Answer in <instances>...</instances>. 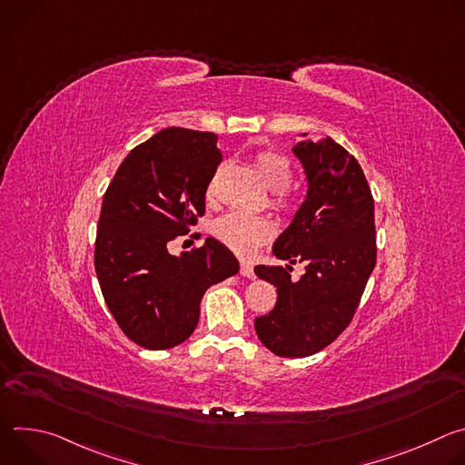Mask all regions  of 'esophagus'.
<instances>
[{
	"instance_id": "34e87169",
	"label": "esophagus",
	"mask_w": 465,
	"mask_h": 465,
	"mask_svg": "<svg viewBox=\"0 0 465 465\" xmlns=\"http://www.w3.org/2000/svg\"><path fill=\"white\" fill-rule=\"evenodd\" d=\"M241 274H242V276H246V278H252V276H253V267H252V262H248V261H241Z\"/></svg>"
}]
</instances>
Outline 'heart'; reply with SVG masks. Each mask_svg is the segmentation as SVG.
I'll use <instances>...</instances> for the list:
<instances>
[{
	"label": "heart",
	"mask_w": 465,
	"mask_h": 465,
	"mask_svg": "<svg viewBox=\"0 0 465 465\" xmlns=\"http://www.w3.org/2000/svg\"><path fill=\"white\" fill-rule=\"evenodd\" d=\"M255 163L262 173L264 182L274 193V204L278 208H287L291 204V196L287 194V187L292 182L291 162L276 151H261L255 156ZM217 178H213L208 185V196L215 194ZM213 235L239 253H250L259 244H262L274 233V223L262 215H248L242 212H230L219 217L212 228Z\"/></svg>",
	"instance_id": "obj_1"
}]
</instances>
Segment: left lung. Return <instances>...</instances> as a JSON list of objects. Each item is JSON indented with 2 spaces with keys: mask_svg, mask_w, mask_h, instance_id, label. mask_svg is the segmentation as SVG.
<instances>
[{
  "mask_svg": "<svg viewBox=\"0 0 465 465\" xmlns=\"http://www.w3.org/2000/svg\"><path fill=\"white\" fill-rule=\"evenodd\" d=\"M292 151L309 189L272 252L307 267L298 282L291 264L255 267L278 291L274 309L255 318V333L274 355L298 359L327 348L351 323L375 269L377 242L373 196L359 162L331 138L305 140Z\"/></svg>",
  "mask_w": 465,
  "mask_h": 465,
  "instance_id": "1",
  "label": "left lung"
}]
</instances>
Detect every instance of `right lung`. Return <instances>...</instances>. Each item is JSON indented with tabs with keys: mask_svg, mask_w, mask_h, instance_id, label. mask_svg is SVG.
I'll return each instance as SVG.
<instances>
[{
	"mask_svg": "<svg viewBox=\"0 0 465 465\" xmlns=\"http://www.w3.org/2000/svg\"><path fill=\"white\" fill-rule=\"evenodd\" d=\"M221 162L213 132L165 128L128 153L103 196L97 280L114 320L142 348L189 339L204 292L239 272L233 253L212 237L180 257L167 250L204 215Z\"/></svg>",
	"mask_w": 465,
	"mask_h": 465,
	"instance_id": "add662e5",
	"label": "right lung"
}]
</instances>
